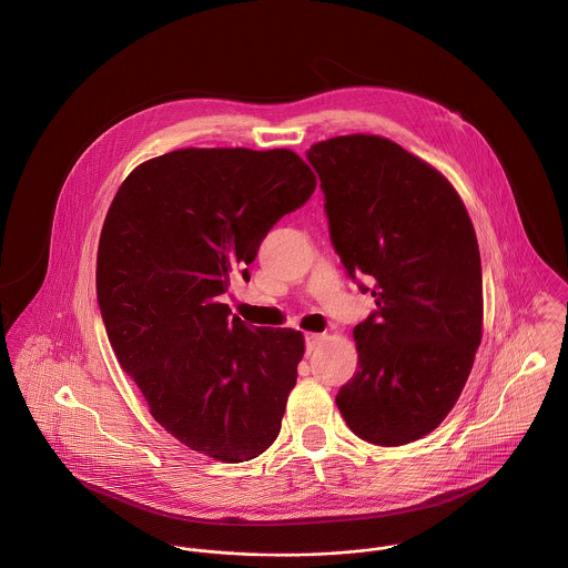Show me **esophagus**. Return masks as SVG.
<instances>
[{"mask_svg": "<svg viewBox=\"0 0 568 568\" xmlns=\"http://www.w3.org/2000/svg\"><path fill=\"white\" fill-rule=\"evenodd\" d=\"M326 339L324 333H307V353H314L315 348Z\"/></svg>", "mask_w": 568, "mask_h": 568, "instance_id": "obj_1", "label": "esophagus"}]
</instances>
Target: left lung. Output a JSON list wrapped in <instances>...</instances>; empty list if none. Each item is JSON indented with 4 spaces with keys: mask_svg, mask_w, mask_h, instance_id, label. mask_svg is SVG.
<instances>
[{
    "mask_svg": "<svg viewBox=\"0 0 568 568\" xmlns=\"http://www.w3.org/2000/svg\"><path fill=\"white\" fill-rule=\"evenodd\" d=\"M307 159L344 267L375 281L377 312L353 331L359 371L335 403L362 440H420L457 403L481 344V258L468 211L434 165L378 134L320 141Z\"/></svg>",
    "mask_w": 568,
    "mask_h": 568,
    "instance_id": "left-lung-1",
    "label": "left lung"
}]
</instances>
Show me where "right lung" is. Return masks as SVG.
Wrapping results in <instances>:
<instances>
[{"instance_id": "1", "label": "right lung", "mask_w": 568, "mask_h": 568, "mask_svg": "<svg viewBox=\"0 0 568 568\" xmlns=\"http://www.w3.org/2000/svg\"><path fill=\"white\" fill-rule=\"evenodd\" d=\"M315 190L292 150L183 148L136 165L98 246V303L154 420L191 450L237 464L281 432L305 337L254 328L220 296L267 231Z\"/></svg>"}]
</instances>
